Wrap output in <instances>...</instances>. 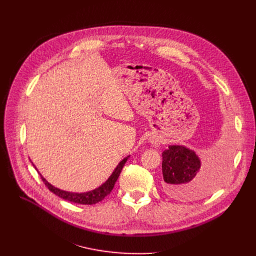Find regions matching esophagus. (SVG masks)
Returning <instances> with one entry per match:
<instances>
[{
	"label": "esophagus",
	"instance_id": "34e87169",
	"mask_svg": "<svg viewBox=\"0 0 256 256\" xmlns=\"http://www.w3.org/2000/svg\"><path fill=\"white\" fill-rule=\"evenodd\" d=\"M152 143L154 146L158 145V140H156V139H152Z\"/></svg>",
	"mask_w": 256,
	"mask_h": 256
}]
</instances>
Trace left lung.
Instances as JSON below:
<instances>
[{"mask_svg": "<svg viewBox=\"0 0 256 256\" xmlns=\"http://www.w3.org/2000/svg\"><path fill=\"white\" fill-rule=\"evenodd\" d=\"M162 156L164 190L169 196L184 201L202 198L212 192L222 182L230 163V154L222 150L204 166L194 150L182 145H169Z\"/></svg>", "mask_w": 256, "mask_h": 256, "instance_id": "left-lung-1", "label": "left lung"}]
</instances>
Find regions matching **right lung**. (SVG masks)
Instances as JSON below:
<instances>
[{"label": "right lung", "mask_w": 256, "mask_h": 256, "mask_svg": "<svg viewBox=\"0 0 256 256\" xmlns=\"http://www.w3.org/2000/svg\"><path fill=\"white\" fill-rule=\"evenodd\" d=\"M130 158L126 156L124 158L121 162L117 165V167L115 168V170L113 171V173L111 174V176L108 178L100 186L96 188V189H94L92 191L89 192H85V193H72V192H67V191H63L58 189V188L52 186L40 174V176H42V180H44V184L48 186V189L52 192L54 194H56L57 196H59L60 198L67 200V201H70V202H74V204H96L100 201H102L106 195H109L111 193V191L113 190L114 184L119 176V174L122 170L124 164L126 163L128 158Z\"/></svg>", "instance_id": "right-lung-1"}]
</instances>
